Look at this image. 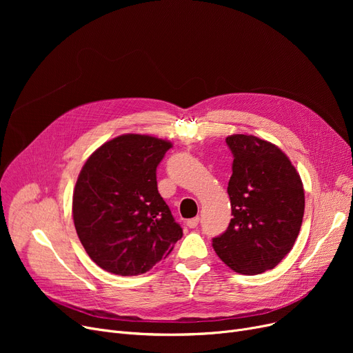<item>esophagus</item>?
<instances>
[{
    "label": "esophagus",
    "instance_id": "1",
    "mask_svg": "<svg viewBox=\"0 0 353 353\" xmlns=\"http://www.w3.org/2000/svg\"><path fill=\"white\" fill-rule=\"evenodd\" d=\"M186 225H188L190 229H194V228H197V225H199V217H193V219H189Z\"/></svg>",
    "mask_w": 353,
    "mask_h": 353
}]
</instances>
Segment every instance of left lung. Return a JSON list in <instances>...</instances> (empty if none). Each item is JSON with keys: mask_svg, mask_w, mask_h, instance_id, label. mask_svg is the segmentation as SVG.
I'll return each mask as SVG.
<instances>
[{"mask_svg": "<svg viewBox=\"0 0 353 353\" xmlns=\"http://www.w3.org/2000/svg\"><path fill=\"white\" fill-rule=\"evenodd\" d=\"M228 193L233 219L213 239V249L232 270L259 274L279 265L299 234L305 212L303 183L289 157L270 141L232 134Z\"/></svg>", "mask_w": 353, "mask_h": 353, "instance_id": "1", "label": "left lung"}]
</instances>
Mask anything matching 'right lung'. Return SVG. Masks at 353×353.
<instances>
[{"mask_svg":"<svg viewBox=\"0 0 353 353\" xmlns=\"http://www.w3.org/2000/svg\"><path fill=\"white\" fill-rule=\"evenodd\" d=\"M173 144L123 134L84 163L72 193L81 245L101 269L137 276L169 254L183 230L157 190L156 170Z\"/></svg>","mask_w":353,"mask_h":353,"instance_id":"add662e5","label":"right lung"}]
</instances>
